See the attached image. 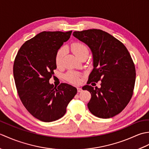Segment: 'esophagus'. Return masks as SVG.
I'll list each match as a JSON object with an SVG mask.
<instances>
[{
  "mask_svg": "<svg viewBox=\"0 0 149 149\" xmlns=\"http://www.w3.org/2000/svg\"><path fill=\"white\" fill-rule=\"evenodd\" d=\"M77 91H78L79 93V92H81L82 90H82V88H79V87H77Z\"/></svg>",
  "mask_w": 149,
  "mask_h": 149,
  "instance_id": "obj_1",
  "label": "esophagus"
}]
</instances>
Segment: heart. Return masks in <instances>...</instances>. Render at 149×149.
<instances>
[{"mask_svg": "<svg viewBox=\"0 0 149 149\" xmlns=\"http://www.w3.org/2000/svg\"><path fill=\"white\" fill-rule=\"evenodd\" d=\"M71 49L72 52L74 53V54L78 57L79 58H81V57L85 55L88 56V54H89V50H88L87 46L80 42L72 43L71 45ZM65 52L66 49L65 47H61L57 51L55 58L56 64L57 66L61 65ZM79 77L80 74L75 72H69L65 75V77L67 81L72 83H78L79 82Z\"/></svg>", "mask_w": 149, "mask_h": 149, "instance_id": "1", "label": "heart"}]
</instances>
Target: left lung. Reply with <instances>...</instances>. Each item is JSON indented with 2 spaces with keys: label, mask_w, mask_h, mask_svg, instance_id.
I'll list each match as a JSON object with an SVG mask.
<instances>
[{
  "label": "left lung",
  "mask_w": 149,
  "mask_h": 149,
  "mask_svg": "<svg viewBox=\"0 0 149 149\" xmlns=\"http://www.w3.org/2000/svg\"><path fill=\"white\" fill-rule=\"evenodd\" d=\"M73 35L89 47L93 56V68L88 85L83 87L91 93L88 103L90 111L102 118L118 115L127 105L133 93L136 70L130 54L121 42L102 30L74 31ZM99 80L100 88L88 85Z\"/></svg>",
  "instance_id": "8db88e82"
}]
</instances>
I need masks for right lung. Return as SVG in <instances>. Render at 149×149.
<instances>
[{
	"label": "right lung",
	"mask_w": 149,
	"mask_h": 149,
	"mask_svg": "<svg viewBox=\"0 0 149 149\" xmlns=\"http://www.w3.org/2000/svg\"><path fill=\"white\" fill-rule=\"evenodd\" d=\"M72 31H43L25 42L13 65V76L19 97L31 115L42 122L61 118L77 93V88L61 83H49L56 69L58 50L68 41Z\"/></svg>",
	"instance_id": "right-lung-1"
}]
</instances>
